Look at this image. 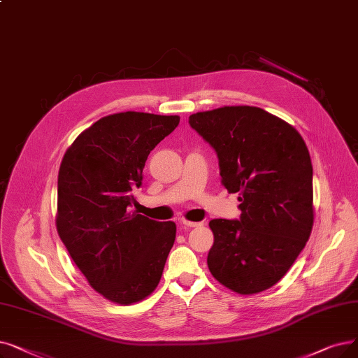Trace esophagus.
I'll list each match as a JSON object with an SVG mask.
<instances>
[{
	"instance_id": "1",
	"label": "esophagus",
	"mask_w": 358,
	"mask_h": 358,
	"mask_svg": "<svg viewBox=\"0 0 358 358\" xmlns=\"http://www.w3.org/2000/svg\"><path fill=\"white\" fill-rule=\"evenodd\" d=\"M181 225L184 228H194V227H200L201 224L200 222H192V221H187V220H181Z\"/></svg>"
}]
</instances>
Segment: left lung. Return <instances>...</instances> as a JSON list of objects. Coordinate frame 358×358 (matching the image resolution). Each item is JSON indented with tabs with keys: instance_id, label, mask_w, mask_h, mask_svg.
<instances>
[{
	"instance_id": "left-lung-1",
	"label": "left lung",
	"mask_w": 358,
	"mask_h": 358,
	"mask_svg": "<svg viewBox=\"0 0 358 358\" xmlns=\"http://www.w3.org/2000/svg\"><path fill=\"white\" fill-rule=\"evenodd\" d=\"M216 152L221 182L240 193L238 220H212L208 266L238 294L275 285L313 227V166L300 133L256 106H224L189 117Z\"/></svg>"
}]
</instances>
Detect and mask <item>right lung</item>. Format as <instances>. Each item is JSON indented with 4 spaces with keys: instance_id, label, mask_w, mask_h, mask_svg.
<instances>
[{
    "instance_id": "obj_1",
    "label": "right lung",
    "mask_w": 358,
    "mask_h": 358,
    "mask_svg": "<svg viewBox=\"0 0 358 358\" xmlns=\"http://www.w3.org/2000/svg\"><path fill=\"white\" fill-rule=\"evenodd\" d=\"M178 122V115L134 111L103 117L61 162L58 236L90 287L110 301H141L161 281L177 227L130 208L150 150Z\"/></svg>"
}]
</instances>
